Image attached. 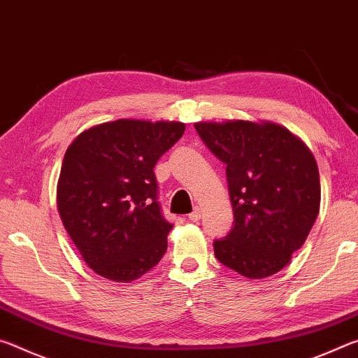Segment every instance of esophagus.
Masks as SVG:
<instances>
[{
  "label": "esophagus",
  "mask_w": 358,
  "mask_h": 358,
  "mask_svg": "<svg viewBox=\"0 0 358 358\" xmlns=\"http://www.w3.org/2000/svg\"><path fill=\"white\" fill-rule=\"evenodd\" d=\"M201 216H202V208L201 207H196V208H194L192 213L187 215V217H189L191 221H199V220H201Z\"/></svg>",
  "instance_id": "1"
}]
</instances>
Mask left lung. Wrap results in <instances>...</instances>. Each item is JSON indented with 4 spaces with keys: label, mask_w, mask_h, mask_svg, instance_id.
I'll use <instances>...</instances> for the list:
<instances>
[{
    "label": "left lung",
    "mask_w": 358,
    "mask_h": 358,
    "mask_svg": "<svg viewBox=\"0 0 358 358\" xmlns=\"http://www.w3.org/2000/svg\"><path fill=\"white\" fill-rule=\"evenodd\" d=\"M194 128L226 164L234 208L232 230L213 243L216 259L252 280L278 273L319 215V169L310 148L270 121H201Z\"/></svg>",
    "instance_id": "8db88e82"
}]
</instances>
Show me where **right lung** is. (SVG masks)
Masks as SVG:
<instances>
[{
    "mask_svg": "<svg viewBox=\"0 0 358 358\" xmlns=\"http://www.w3.org/2000/svg\"><path fill=\"white\" fill-rule=\"evenodd\" d=\"M185 128L180 121H108L66 150L57 207L80 256L102 278L134 281L166 254L173 226L162 217L153 169Z\"/></svg>",
    "mask_w": 358,
    "mask_h": 358,
    "instance_id": "add662e5",
    "label": "right lung"
}]
</instances>
